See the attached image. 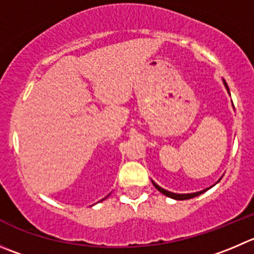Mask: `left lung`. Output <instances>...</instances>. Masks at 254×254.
<instances>
[{"instance_id": "8db88e82", "label": "left lung", "mask_w": 254, "mask_h": 254, "mask_svg": "<svg viewBox=\"0 0 254 254\" xmlns=\"http://www.w3.org/2000/svg\"><path fill=\"white\" fill-rule=\"evenodd\" d=\"M226 84V83H224ZM226 87H227V89H228V86H227L226 84ZM228 92H229V89H228ZM153 183V186L154 187L157 188V190H159V192L161 193H163V194L165 195H167V197H170V198H173V199H178V201H185V199H190V198H194V197H197V195H199V194H202V193L203 192H206V190H201V192H195V193H187V194H180V193H172V192H170V190H163V188L162 187H159L158 185H156V183L154 182H152Z\"/></svg>"}]
</instances>
